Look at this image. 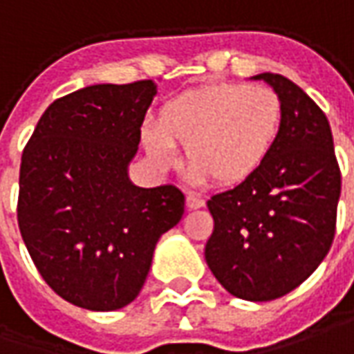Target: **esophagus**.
I'll return each mask as SVG.
<instances>
[{
	"mask_svg": "<svg viewBox=\"0 0 354 354\" xmlns=\"http://www.w3.org/2000/svg\"><path fill=\"white\" fill-rule=\"evenodd\" d=\"M205 205V199L203 197L196 196V194H187L186 196V207L187 209H201Z\"/></svg>",
	"mask_w": 354,
	"mask_h": 354,
	"instance_id": "obj_1",
	"label": "esophagus"
}]
</instances>
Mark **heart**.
Masks as SVG:
<instances>
[{"instance_id":"1","label":"heart","mask_w":354,"mask_h":354,"mask_svg":"<svg viewBox=\"0 0 354 354\" xmlns=\"http://www.w3.org/2000/svg\"><path fill=\"white\" fill-rule=\"evenodd\" d=\"M283 102L263 85L215 83L170 98L158 122L141 129L147 155L162 170L180 165L176 147L197 182L238 186L258 172L277 143Z\"/></svg>"}]
</instances>
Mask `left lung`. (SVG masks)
I'll return each instance as SVG.
<instances>
[{"label":"left lung","instance_id":"left-lung-1","mask_svg":"<svg viewBox=\"0 0 354 354\" xmlns=\"http://www.w3.org/2000/svg\"><path fill=\"white\" fill-rule=\"evenodd\" d=\"M283 102V126L258 172L213 196L205 261L232 297L266 302L304 283L328 256L337 221L341 172L326 114L302 88L259 73Z\"/></svg>","mask_w":354,"mask_h":354}]
</instances>
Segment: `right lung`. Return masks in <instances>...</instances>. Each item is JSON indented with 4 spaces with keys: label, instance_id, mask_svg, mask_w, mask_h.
<instances>
[{
    "label": "right lung",
    "instance_id": "right-lung-1",
    "mask_svg": "<svg viewBox=\"0 0 354 354\" xmlns=\"http://www.w3.org/2000/svg\"><path fill=\"white\" fill-rule=\"evenodd\" d=\"M155 95L151 79L79 88L46 108L23 151L21 236L48 287L79 308L136 300L158 238L184 215L176 186L127 176Z\"/></svg>",
    "mask_w": 354,
    "mask_h": 354
}]
</instances>
